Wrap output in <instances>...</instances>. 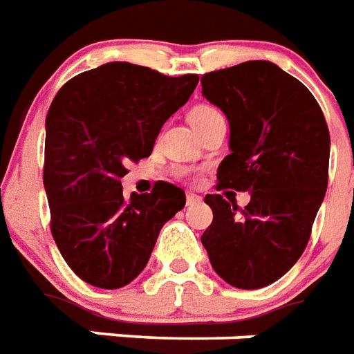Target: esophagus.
I'll return each instance as SVG.
<instances>
[{"mask_svg": "<svg viewBox=\"0 0 354 354\" xmlns=\"http://www.w3.org/2000/svg\"><path fill=\"white\" fill-rule=\"evenodd\" d=\"M198 202H201V196L195 195V193H187V196H185V204L187 206H195Z\"/></svg>", "mask_w": 354, "mask_h": 354, "instance_id": "1", "label": "esophagus"}]
</instances>
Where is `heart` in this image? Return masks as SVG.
I'll return each mask as SVG.
<instances>
[{"label": "heart", "instance_id": "b5f03b06", "mask_svg": "<svg viewBox=\"0 0 354 354\" xmlns=\"http://www.w3.org/2000/svg\"><path fill=\"white\" fill-rule=\"evenodd\" d=\"M221 118H225L223 117V113H221L215 105L209 104L196 105V107H193L191 113H189V122L193 124V128H195L196 131H201L202 128H206L209 124L217 122ZM178 176H187V171H178Z\"/></svg>", "mask_w": 354, "mask_h": 354}]
</instances>
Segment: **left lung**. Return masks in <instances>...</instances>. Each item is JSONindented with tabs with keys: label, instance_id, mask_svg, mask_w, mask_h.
Returning <instances> with one entry per match:
<instances>
[{
	"label": "left lung",
	"instance_id": "obj_1",
	"mask_svg": "<svg viewBox=\"0 0 354 354\" xmlns=\"http://www.w3.org/2000/svg\"><path fill=\"white\" fill-rule=\"evenodd\" d=\"M201 83L230 124L217 189L250 193L245 209L206 195L213 223L202 245L225 282L258 290L284 277L308 245L328 183L327 120L308 88L269 61L209 72Z\"/></svg>",
	"mask_w": 354,
	"mask_h": 354
}]
</instances>
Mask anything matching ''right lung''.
Masks as SVG:
<instances>
[{
    "mask_svg": "<svg viewBox=\"0 0 354 354\" xmlns=\"http://www.w3.org/2000/svg\"><path fill=\"white\" fill-rule=\"evenodd\" d=\"M198 75L169 77L131 63H107L64 83L46 117L44 189L51 236L87 284L117 290L147 267L185 193L158 182L124 198L129 161L152 153L161 126L195 91Z\"/></svg>",
    "mask_w": 354,
    "mask_h": 354,
    "instance_id": "obj_1",
    "label": "right lung"
}]
</instances>
